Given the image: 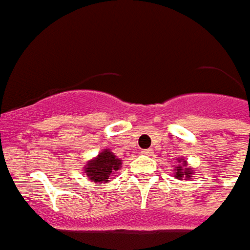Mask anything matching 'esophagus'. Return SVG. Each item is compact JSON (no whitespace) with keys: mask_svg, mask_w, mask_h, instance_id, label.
I'll use <instances>...</instances> for the list:
<instances>
[{"mask_svg":"<svg viewBox=\"0 0 250 250\" xmlns=\"http://www.w3.org/2000/svg\"><path fill=\"white\" fill-rule=\"evenodd\" d=\"M152 153H153V149H152V148L143 149V155H147V156H151Z\"/></svg>","mask_w":250,"mask_h":250,"instance_id":"esophagus-1","label":"esophagus"}]
</instances>
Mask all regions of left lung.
Segmentation results:
<instances>
[{"label": "left lung", "instance_id": "1", "mask_svg": "<svg viewBox=\"0 0 250 250\" xmlns=\"http://www.w3.org/2000/svg\"><path fill=\"white\" fill-rule=\"evenodd\" d=\"M174 175L179 181L181 179H191V177L193 175V170L187 167L185 159H178V167H175Z\"/></svg>", "mask_w": 250, "mask_h": 250}]
</instances>
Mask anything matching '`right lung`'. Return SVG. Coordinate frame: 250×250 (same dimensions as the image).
<instances>
[{"label": "right lung", "instance_id": "add662e5", "mask_svg": "<svg viewBox=\"0 0 250 250\" xmlns=\"http://www.w3.org/2000/svg\"><path fill=\"white\" fill-rule=\"evenodd\" d=\"M121 164V160L117 159L109 149H104L97 157L87 161L83 167V173H86V177L90 181L104 185L108 182L109 177L115 174L116 170H119Z\"/></svg>", "mask_w": 250, "mask_h": 250}]
</instances>
